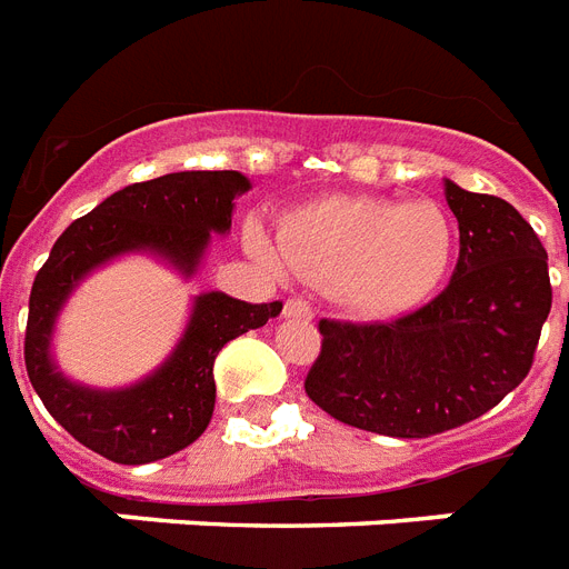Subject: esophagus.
Listing matches in <instances>:
<instances>
[{"mask_svg":"<svg viewBox=\"0 0 569 569\" xmlns=\"http://www.w3.org/2000/svg\"><path fill=\"white\" fill-rule=\"evenodd\" d=\"M286 316H298V319H312V307L303 298H289L283 303Z\"/></svg>","mask_w":569,"mask_h":569,"instance_id":"1","label":"esophagus"}]
</instances>
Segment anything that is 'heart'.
<instances>
[{"mask_svg":"<svg viewBox=\"0 0 569 569\" xmlns=\"http://www.w3.org/2000/svg\"><path fill=\"white\" fill-rule=\"evenodd\" d=\"M248 244L268 262L283 257L307 280H337L355 310L387 316L440 283L455 250V230L433 203L325 197L280 218V253L262 230H250Z\"/></svg>","mask_w":569,"mask_h":569,"instance_id":"b5f03b06","label":"heart"}]
</instances>
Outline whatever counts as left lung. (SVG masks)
I'll return each instance as SVG.
<instances>
[{
    "label": "left lung",
    "mask_w": 569,
    "mask_h": 569,
    "mask_svg": "<svg viewBox=\"0 0 569 569\" xmlns=\"http://www.w3.org/2000/svg\"><path fill=\"white\" fill-rule=\"evenodd\" d=\"M460 253L449 286L396 321L321 319L303 380L333 419L431 437L485 416L522 383L552 307L547 250L508 200L446 180Z\"/></svg>",
    "instance_id": "1"
}]
</instances>
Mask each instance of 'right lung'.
Returning a JSON list of instances; mask_svg holds the SVG:
<instances>
[{
  "mask_svg": "<svg viewBox=\"0 0 569 569\" xmlns=\"http://www.w3.org/2000/svg\"><path fill=\"white\" fill-rule=\"evenodd\" d=\"M248 189L250 180L239 171H180L127 186L76 218L34 277L26 372L56 422L102 458L138 467L191 446L212 419L218 351L280 316L283 303L200 295L173 355L127 389H91L58 372L49 355L58 312L79 280L120 253L147 250L191 277L212 232L230 230L232 200Z\"/></svg>",
  "mask_w": 569,
  "mask_h": 569,
  "instance_id": "right-lung-1",
  "label": "right lung"
}]
</instances>
